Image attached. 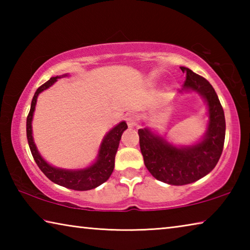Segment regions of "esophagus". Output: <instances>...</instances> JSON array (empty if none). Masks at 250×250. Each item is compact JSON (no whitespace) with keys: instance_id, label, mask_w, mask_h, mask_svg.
Instances as JSON below:
<instances>
[{"instance_id":"34e87169","label":"esophagus","mask_w":250,"mask_h":250,"mask_svg":"<svg viewBox=\"0 0 250 250\" xmlns=\"http://www.w3.org/2000/svg\"><path fill=\"white\" fill-rule=\"evenodd\" d=\"M125 120L129 128H134V126L138 125V116L135 113H128L125 117Z\"/></svg>"}]
</instances>
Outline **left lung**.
<instances>
[{
    "instance_id": "1",
    "label": "left lung",
    "mask_w": 250,
    "mask_h": 250,
    "mask_svg": "<svg viewBox=\"0 0 250 250\" xmlns=\"http://www.w3.org/2000/svg\"><path fill=\"white\" fill-rule=\"evenodd\" d=\"M185 91L200 94L208 108V125L196 145L175 146L150 129H139L140 149L147 170L156 180L171 185H185L202 179L216 167L225 141V116L214 88L202 76L186 67Z\"/></svg>"
}]
</instances>
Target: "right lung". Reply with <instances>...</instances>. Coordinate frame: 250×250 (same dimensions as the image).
Returning <instances> with one entry per match:
<instances>
[{
  "instance_id": "obj_1",
  "label": "right lung",
  "mask_w": 250,
  "mask_h": 250,
  "mask_svg": "<svg viewBox=\"0 0 250 250\" xmlns=\"http://www.w3.org/2000/svg\"><path fill=\"white\" fill-rule=\"evenodd\" d=\"M64 76H56V77H52L48 82H46L44 84L36 90L35 95L33 97L32 104H31V110L26 119V135L29 149H31L32 155L34 160L41 171L48 177V179L61 186L64 188L75 189V191H88V189H92L97 188V186L101 185L107 181L115 167V158L116 153L119 146V143L121 140V135L124 133L125 129H128V125L125 121L120 122L117 125L115 128H112L109 132L104 135L103 142L100 145V149L98 152V156L94 164L86 168H82V170H65V168H58L52 167L46 161L42 158L39 150L34 143L33 134H32V120L34 110H35L37 97L42 91H44L52 86L53 83L57 82L58 78L65 77Z\"/></svg>"
}]
</instances>
